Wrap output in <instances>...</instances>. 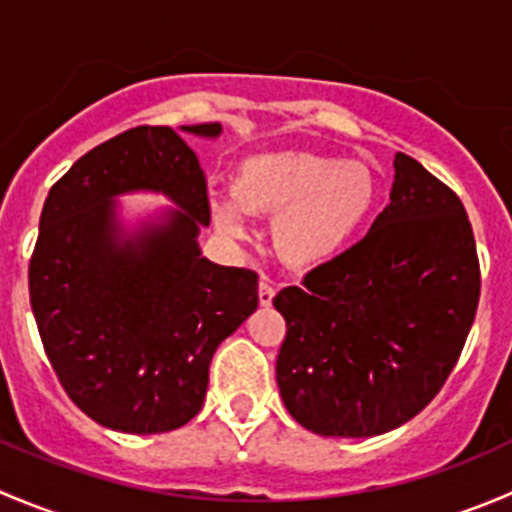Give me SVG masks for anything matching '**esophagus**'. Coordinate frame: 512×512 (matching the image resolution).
<instances>
[{
    "label": "esophagus",
    "mask_w": 512,
    "mask_h": 512,
    "mask_svg": "<svg viewBox=\"0 0 512 512\" xmlns=\"http://www.w3.org/2000/svg\"><path fill=\"white\" fill-rule=\"evenodd\" d=\"M257 299H260V307H270L272 299H275V287L267 277H262L260 287H257Z\"/></svg>",
    "instance_id": "esophagus-1"
}]
</instances>
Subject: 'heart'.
<instances>
[{"label": "heart", "instance_id": "heart-1", "mask_svg": "<svg viewBox=\"0 0 512 512\" xmlns=\"http://www.w3.org/2000/svg\"><path fill=\"white\" fill-rule=\"evenodd\" d=\"M379 198L369 165L312 151H262L242 158L232 193L210 195V218L232 240L250 235V218H275L272 247L294 270H312L347 250Z\"/></svg>", "mask_w": 512, "mask_h": 512}]
</instances>
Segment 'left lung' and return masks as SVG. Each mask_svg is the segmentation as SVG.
<instances>
[{
  "label": "left lung",
  "mask_w": 512,
  "mask_h": 512,
  "mask_svg": "<svg viewBox=\"0 0 512 512\" xmlns=\"http://www.w3.org/2000/svg\"><path fill=\"white\" fill-rule=\"evenodd\" d=\"M272 304L287 322L277 386L299 426L369 438L441 391L471 332L480 270L451 188L396 153L391 203L361 242Z\"/></svg>",
  "instance_id": "obj_1"
}]
</instances>
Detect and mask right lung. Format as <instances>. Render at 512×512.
Here are the masks:
<instances>
[{
  "label": "right lung",
  "mask_w": 512,
  "mask_h": 512,
  "mask_svg": "<svg viewBox=\"0 0 512 512\" xmlns=\"http://www.w3.org/2000/svg\"><path fill=\"white\" fill-rule=\"evenodd\" d=\"M183 133L220 123L138 126L81 156L49 190L29 299L44 352L86 416L151 436L203 409L215 349L257 309V275L203 257L208 185ZM160 192L176 205L126 228L115 198Z\"/></svg>",
  "instance_id": "obj_1"
}]
</instances>
